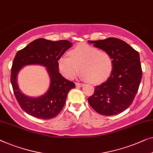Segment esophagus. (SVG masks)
Here are the masks:
<instances>
[{"mask_svg":"<svg viewBox=\"0 0 153 153\" xmlns=\"http://www.w3.org/2000/svg\"><path fill=\"white\" fill-rule=\"evenodd\" d=\"M76 85L77 87H82L84 85V84L82 83H80V82H76Z\"/></svg>","mask_w":153,"mask_h":153,"instance_id":"esophagus-1","label":"esophagus"}]
</instances>
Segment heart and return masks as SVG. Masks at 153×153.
I'll return each mask as SVG.
<instances>
[{"instance_id": "b5f03b06", "label": "heart", "mask_w": 153, "mask_h": 153, "mask_svg": "<svg viewBox=\"0 0 153 153\" xmlns=\"http://www.w3.org/2000/svg\"><path fill=\"white\" fill-rule=\"evenodd\" d=\"M58 69L66 78L72 79L81 70L82 77L92 83L102 82L114 70V59L108 51L91 45L81 44L63 55L57 61Z\"/></svg>"}]
</instances>
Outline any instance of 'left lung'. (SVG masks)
<instances>
[{"label": "left lung", "mask_w": 153, "mask_h": 153, "mask_svg": "<svg viewBox=\"0 0 153 153\" xmlns=\"http://www.w3.org/2000/svg\"><path fill=\"white\" fill-rule=\"evenodd\" d=\"M89 42L108 51L112 56L114 66L110 77L96 86L88 102L102 115L123 112L132 103L141 82L142 69L139 53L124 41L114 37Z\"/></svg>", "instance_id": "8db88e82"}]
</instances>
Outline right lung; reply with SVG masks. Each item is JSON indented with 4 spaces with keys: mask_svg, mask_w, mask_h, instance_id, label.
I'll list each match as a JSON object with an SVG mask.
<instances>
[{
    "mask_svg": "<svg viewBox=\"0 0 153 153\" xmlns=\"http://www.w3.org/2000/svg\"><path fill=\"white\" fill-rule=\"evenodd\" d=\"M71 45L67 40L53 42L40 38L16 53L12 63L10 80L16 100L27 114L48 120L55 118L62 110L68 91L76 85L60 74L57 61ZM33 63L47 67L51 79L48 92L39 98L25 97L20 91L16 82L17 74L22 66Z\"/></svg>",
    "mask_w": 153,
    "mask_h": 153,
    "instance_id": "add662e5",
    "label": "right lung"
}]
</instances>
